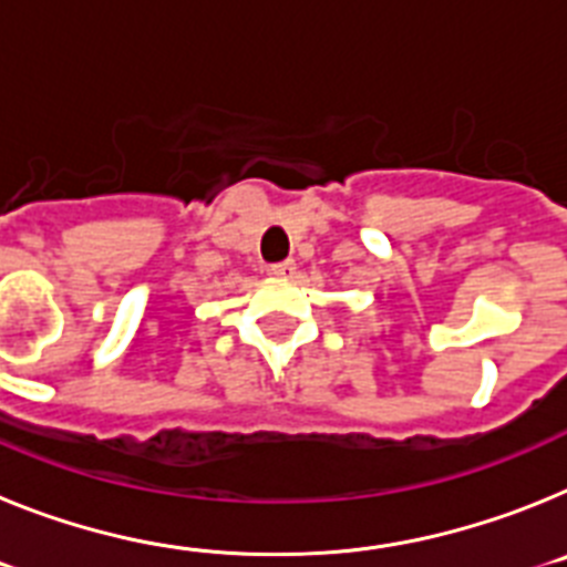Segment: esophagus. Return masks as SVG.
<instances>
[{
  "instance_id": "1",
  "label": "esophagus",
  "mask_w": 567,
  "mask_h": 567,
  "mask_svg": "<svg viewBox=\"0 0 567 567\" xmlns=\"http://www.w3.org/2000/svg\"><path fill=\"white\" fill-rule=\"evenodd\" d=\"M270 274H274V277L290 279L293 274H297V262H293V259H285V262L279 265H270Z\"/></svg>"
}]
</instances>
